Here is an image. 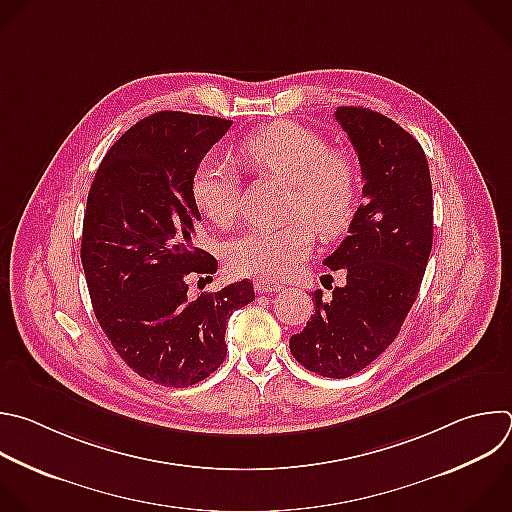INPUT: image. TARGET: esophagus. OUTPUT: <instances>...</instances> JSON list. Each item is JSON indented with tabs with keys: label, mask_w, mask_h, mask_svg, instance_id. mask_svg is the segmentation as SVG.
Masks as SVG:
<instances>
[{
	"label": "esophagus",
	"mask_w": 512,
	"mask_h": 512,
	"mask_svg": "<svg viewBox=\"0 0 512 512\" xmlns=\"http://www.w3.org/2000/svg\"><path fill=\"white\" fill-rule=\"evenodd\" d=\"M279 289H281V285L275 283V281H269V279H263V277L255 279V291L257 293H273V291H279Z\"/></svg>",
	"instance_id": "1"
}]
</instances>
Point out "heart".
Listing matches in <instances>:
<instances>
[{"instance_id": "b5f03b06", "label": "heart", "mask_w": 512, "mask_h": 512, "mask_svg": "<svg viewBox=\"0 0 512 512\" xmlns=\"http://www.w3.org/2000/svg\"><path fill=\"white\" fill-rule=\"evenodd\" d=\"M237 156L253 173L289 183L291 211L307 215L323 237L342 235L352 225L360 205L356 158L346 148L327 146L313 128L291 120L271 122L243 138ZM239 191V173L223 160L207 156L195 168L191 193L211 223L229 227L235 221ZM310 224L299 217L245 231L227 247L229 269L269 281L291 275L311 251Z\"/></svg>"}]
</instances>
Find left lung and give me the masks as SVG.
Instances as JSON below:
<instances>
[{
	"label": "left lung",
	"instance_id": "left-lung-1",
	"mask_svg": "<svg viewBox=\"0 0 512 512\" xmlns=\"http://www.w3.org/2000/svg\"><path fill=\"white\" fill-rule=\"evenodd\" d=\"M335 120L358 152L364 203L350 235L323 261L346 273V285L329 299L311 293L313 315L291 335L289 350L309 372L350 378L386 352L418 297L434 203L426 154L410 132L362 106H339Z\"/></svg>",
	"mask_w": 512,
	"mask_h": 512
}]
</instances>
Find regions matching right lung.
I'll return each mask as SVG.
<instances>
[{
    "instance_id": "add662e5",
    "label": "right lung",
    "mask_w": 512,
    "mask_h": 512,
    "mask_svg": "<svg viewBox=\"0 0 512 512\" xmlns=\"http://www.w3.org/2000/svg\"><path fill=\"white\" fill-rule=\"evenodd\" d=\"M231 124L187 112L142 118L106 152L86 201L80 255L96 319L130 370L166 388L211 376L227 356L231 313L255 299L247 279L187 293L189 275L219 267L195 247L191 183Z\"/></svg>"
}]
</instances>
